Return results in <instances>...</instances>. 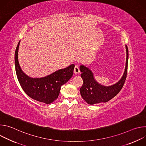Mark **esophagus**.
Here are the masks:
<instances>
[{
  "label": "esophagus",
  "mask_w": 146,
  "mask_h": 146,
  "mask_svg": "<svg viewBox=\"0 0 146 146\" xmlns=\"http://www.w3.org/2000/svg\"><path fill=\"white\" fill-rule=\"evenodd\" d=\"M80 69H79V67L77 65L75 66L74 68V73L76 74H77L78 73H80Z\"/></svg>",
  "instance_id": "1"
}]
</instances>
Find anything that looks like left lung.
Returning a JSON list of instances; mask_svg holds the SVG:
<instances>
[{
	"label": "left lung",
	"instance_id": "left-lung-1",
	"mask_svg": "<svg viewBox=\"0 0 146 146\" xmlns=\"http://www.w3.org/2000/svg\"><path fill=\"white\" fill-rule=\"evenodd\" d=\"M127 60L126 66L121 78L116 84L106 87L102 86L94 79L91 70L84 65H81L80 70L82 72L81 77L83 80V84L80 92L82 98L90 105L99 103H105L115 96L122 89L125 81L128 62V49L126 46Z\"/></svg>",
	"mask_w": 146,
	"mask_h": 146
}]
</instances>
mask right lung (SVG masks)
I'll list each match as a JSON object with an SVG mask.
<instances>
[{
  "mask_svg": "<svg viewBox=\"0 0 146 146\" xmlns=\"http://www.w3.org/2000/svg\"><path fill=\"white\" fill-rule=\"evenodd\" d=\"M20 41L15 52V67L18 81L24 92L31 98L37 101L50 104L59 96L60 87L72 77L74 65L58 70L42 78H31L26 75L19 66L18 52Z\"/></svg>",
  "mask_w": 146,
  "mask_h": 146,
  "instance_id": "1",
  "label": "right lung"
}]
</instances>
